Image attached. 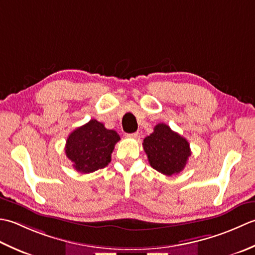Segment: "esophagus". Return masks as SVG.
<instances>
[{"label":"esophagus","mask_w":255,"mask_h":255,"mask_svg":"<svg viewBox=\"0 0 255 255\" xmlns=\"http://www.w3.org/2000/svg\"><path fill=\"white\" fill-rule=\"evenodd\" d=\"M127 137H129V138H137V137H138V133L135 132V133H131V134H127Z\"/></svg>","instance_id":"1"}]
</instances>
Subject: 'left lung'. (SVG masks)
<instances>
[{
	"label": "left lung",
	"mask_w": 255,
	"mask_h": 255,
	"mask_svg": "<svg viewBox=\"0 0 255 255\" xmlns=\"http://www.w3.org/2000/svg\"><path fill=\"white\" fill-rule=\"evenodd\" d=\"M143 147L149 165L166 176L180 173L191 155L188 141L165 123H158L144 138Z\"/></svg>",
	"instance_id": "1"
}]
</instances>
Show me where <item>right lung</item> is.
I'll return each mask as SVG.
<instances>
[{"label": "right lung", "mask_w": 255, "mask_h": 255, "mask_svg": "<svg viewBox=\"0 0 255 255\" xmlns=\"http://www.w3.org/2000/svg\"><path fill=\"white\" fill-rule=\"evenodd\" d=\"M120 141L119 134L108 129L103 123L92 119L72 131L66 142V156L75 169L82 174L96 171L111 162L114 145Z\"/></svg>", "instance_id": "obj_1"}]
</instances>
